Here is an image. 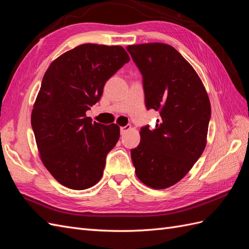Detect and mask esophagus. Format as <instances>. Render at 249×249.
<instances>
[{"mask_svg": "<svg viewBox=\"0 0 249 249\" xmlns=\"http://www.w3.org/2000/svg\"><path fill=\"white\" fill-rule=\"evenodd\" d=\"M131 130V125L127 124V125H124V126H122L120 127V134L122 135H124L127 131Z\"/></svg>", "mask_w": 249, "mask_h": 249, "instance_id": "1", "label": "esophagus"}]
</instances>
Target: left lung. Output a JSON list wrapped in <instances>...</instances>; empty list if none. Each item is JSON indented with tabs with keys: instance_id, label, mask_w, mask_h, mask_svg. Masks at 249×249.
Segmentation results:
<instances>
[{
	"instance_id": "left-lung-1",
	"label": "left lung",
	"mask_w": 249,
	"mask_h": 249,
	"mask_svg": "<svg viewBox=\"0 0 249 249\" xmlns=\"http://www.w3.org/2000/svg\"><path fill=\"white\" fill-rule=\"evenodd\" d=\"M143 78L145 106L160 112L156 129L141 127L131 150L137 178L153 189H166L193 167L207 144L211 104L191 64L169 44L126 47Z\"/></svg>"
}]
</instances>
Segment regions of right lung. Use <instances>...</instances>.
Segmentation results:
<instances>
[{
    "mask_svg": "<svg viewBox=\"0 0 249 249\" xmlns=\"http://www.w3.org/2000/svg\"><path fill=\"white\" fill-rule=\"evenodd\" d=\"M129 61L123 47L85 43L59 56L44 73L31 124L44 167L70 189H88L103 176L120 130L116 124L92 123L86 111Z\"/></svg>",
    "mask_w": 249,
    "mask_h": 249,
    "instance_id": "right-lung-1",
    "label": "right lung"
}]
</instances>
